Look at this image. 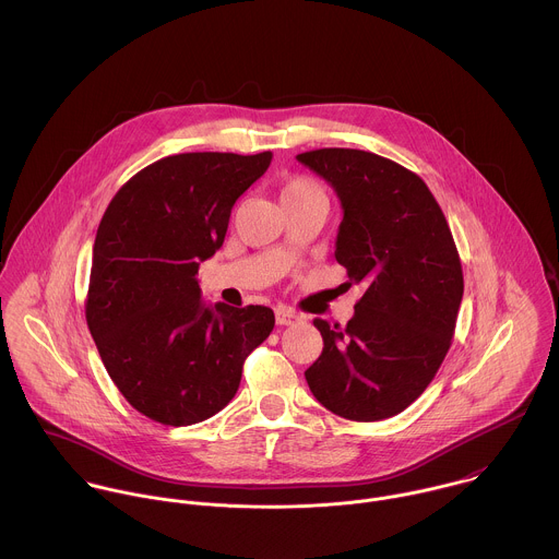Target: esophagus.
Returning <instances> with one entry per match:
<instances>
[{
    "instance_id": "esophagus-1",
    "label": "esophagus",
    "mask_w": 559,
    "mask_h": 559,
    "mask_svg": "<svg viewBox=\"0 0 559 559\" xmlns=\"http://www.w3.org/2000/svg\"><path fill=\"white\" fill-rule=\"evenodd\" d=\"M275 320H277V324L288 326V324L299 322L301 317H299L295 310H290V308H286V306H280V308H275Z\"/></svg>"
}]
</instances>
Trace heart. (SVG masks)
Masks as SVG:
<instances>
[{
	"label": "heart",
	"mask_w": 559,
	"mask_h": 559,
	"mask_svg": "<svg viewBox=\"0 0 559 559\" xmlns=\"http://www.w3.org/2000/svg\"><path fill=\"white\" fill-rule=\"evenodd\" d=\"M301 200H324L322 189L308 176H295L286 180L280 189V202H301Z\"/></svg>",
	"instance_id": "b5f03b06"
}]
</instances>
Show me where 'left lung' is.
Segmentation results:
<instances>
[{"label": "left lung", "mask_w": 559, "mask_h": 559, "mask_svg": "<svg viewBox=\"0 0 559 559\" xmlns=\"http://www.w3.org/2000/svg\"><path fill=\"white\" fill-rule=\"evenodd\" d=\"M297 159L335 189V260L366 286L346 326L314 320L322 353L306 381L340 417L388 419L424 394L450 350L465 288L456 242L426 182L396 160L353 148Z\"/></svg>", "instance_id": "obj_1"}]
</instances>
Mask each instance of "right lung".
<instances>
[{
  "mask_svg": "<svg viewBox=\"0 0 559 559\" xmlns=\"http://www.w3.org/2000/svg\"><path fill=\"white\" fill-rule=\"evenodd\" d=\"M271 159L266 151L155 160L120 187L98 224L87 329L120 394L159 424L219 413L239 390L247 355L273 331L271 308L206 306L195 280Z\"/></svg>",
  "mask_w": 559,
  "mask_h": 559,
  "instance_id": "obj_1",
  "label": "right lung"
}]
</instances>
